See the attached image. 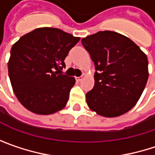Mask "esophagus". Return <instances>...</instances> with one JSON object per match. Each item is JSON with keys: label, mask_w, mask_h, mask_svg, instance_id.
Masks as SVG:
<instances>
[{"label": "esophagus", "mask_w": 155, "mask_h": 155, "mask_svg": "<svg viewBox=\"0 0 155 155\" xmlns=\"http://www.w3.org/2000/svg\"><path fill=\"white\" fill-rule=\"evenodd\" d=\"M75 80H76V81H81V80H82V76H81V77H75Z\"/></svg>", "instance_id": "34e87169"}]
</instances>
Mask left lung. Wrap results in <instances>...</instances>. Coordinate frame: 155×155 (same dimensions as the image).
Segmentation results:
<instances>
[{"instance_id":"left-lung-1","label":"left lung","mask_w":155,"mask_h":155,"mask_svg":"<svg viewBox=\"0 0 155 155\" xmlns=\"http://www.w3.org/2000/svg\"><path fill=\"white\" fill-rule=\"evenodd\" d=\"M95 64L93 89L86 94L89 108L106 117H119L133 108L146 85V54L127 37L100 31L81 39Z\"/></svg>"}]
</instances>
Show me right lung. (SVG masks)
Masks as SVG:
<instances>
[{
    "label": "right lung",
    "instance_id": "obj_1",
    "mask_svg": "<svg viewBox=\"0 0 155 155\" xmlns=\"http://www.w3.org/2000/svg\"><path fill=\"white\" fill-rule=\"evenodd\" d=\"M79 40L59 28H38L12 46L9 77L23 107L38 115L54 114L65 107L75 79L61 73L65 57Z\"/></svg>",
    "mask_w": 155,
    "mask_h": 155
}]
</instances>
